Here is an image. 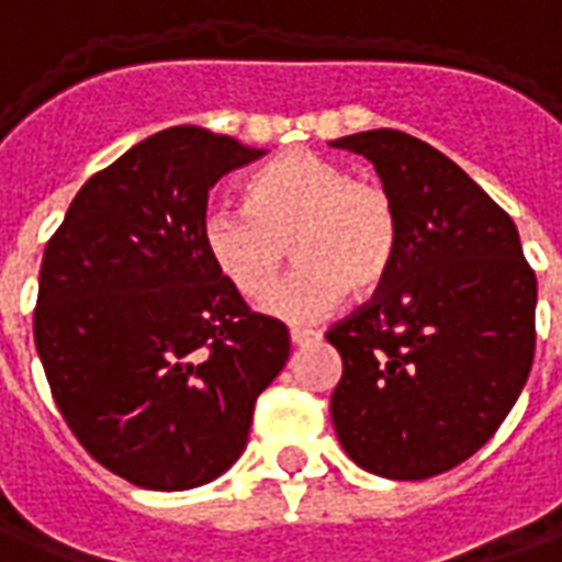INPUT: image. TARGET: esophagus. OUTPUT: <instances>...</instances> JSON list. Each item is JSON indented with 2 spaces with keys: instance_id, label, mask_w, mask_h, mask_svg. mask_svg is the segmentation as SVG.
I'll return each mask as SVG.
<instances>
[{
  "instance_id": "obj_1",
  "label": "esophagus",
  "mask_w": 562,
  "mask_h": 562,
  "mask_svg": "<svg viewBox=\"0 0 562 562\" xmlns=\"http://www.w3.org/2000/svg\"><path fill=\"white\" fill-rule=\"evenodd\" d=\"M289 337H292L294 347H304V344H310V340H319V331H313V328H292L289 331Z\"/></svg>"
}]
</instances>
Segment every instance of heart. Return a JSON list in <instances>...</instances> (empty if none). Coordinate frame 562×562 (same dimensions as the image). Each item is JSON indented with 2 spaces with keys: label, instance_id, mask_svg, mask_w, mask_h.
Masks as SVG:
<instances>
[{
  "label": "heart",
  "instance_id": "obj_1",
  "mask_svg": "<svg viewBox=\"0 0 562 562\" xmlns=\"http://www.w3.org/2000/svg\"><path fill=\"white\" fill-rule=\"evenodd\" d=\"M200 243L213 270L246 301H261L285 265L289 280L265 301L282 322H310L344 294H374L395 265L398 215L374 182L352 179L337 160L289 151L243 186V210H210Z\"/></svg>",
  "mask_w": 562,
  "mask_h": 562
}]
</instances>
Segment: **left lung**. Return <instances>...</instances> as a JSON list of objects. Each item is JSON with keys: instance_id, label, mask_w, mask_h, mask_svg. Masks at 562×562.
<instances>
[{"instance_id": "1", "label": "left lung", "mask_w": 562, "mask_h": 562, "mask_svg": "<svg viewBox=\"0 0 562 562\" xmlns=\"http://www.w3.org/2000/svg\"><path fill=\"white\" fill-rule=\"evenodd\" d=\"M331 145L374 164L398 215L392 273L325 335L344 359L331 423L364 472L423 481L477 453L527 386L536 273L512 215L438 148L390 127Z\"/></svg>"}]
</instances>
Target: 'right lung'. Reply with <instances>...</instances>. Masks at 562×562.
Listing matches in <instances>:
<instances>
[{
  "label": "right lung",
  "instance_id": "obj_1",
  "mask_svg": "<svg viewBox=\"0 0 562 562\" xmlns=\"http://www.w3.org/2000/svg\"><path fill=\"white\" fill-rule=\"evenodd\" d=\"M261 155L194 124L155 133L90 176L42 258L33 328L54 402L145 490L225 474L289 362V328L246 307L200 243L215 182Z\"/></svg>",
  "mask_w": 562,
  "mask_h": 562
}]
</instances>
